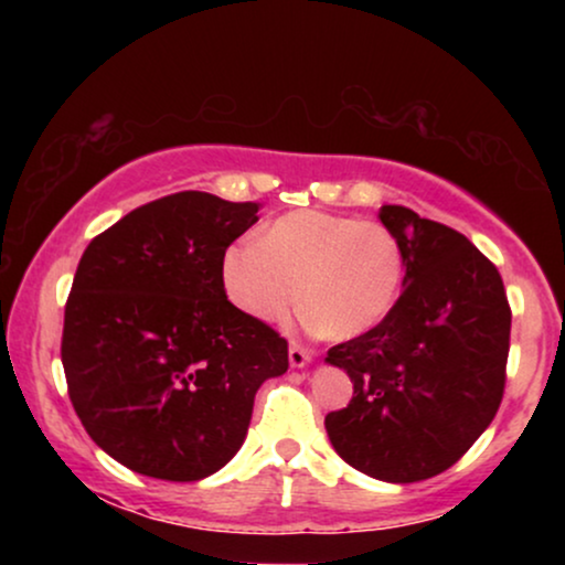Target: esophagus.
<instances>
[{
  "mask_svg": "<svg viewBox=\"0 0 565 565\" xmlns=\"http://www.w3.org/2000/svg\"><path fill=\"white\" fill-rule=\"evenodd\" d=\"M288 358H290V365L292 367H306L308 362H311V358H313V350H308V347L298 344V342H290Z\"/></svg>",
  "mask_w": 565,
  "mask_h": 565,
  "instance_id": "esophagus-1",
  "label": "esophagus"
}]
</instances>
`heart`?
Listing matches in <instances>:
<instances>
[{"mask_svg":"<svg viewBox=\"0 0 565 565\" xmlns=\"http://www.w3.org/2000/svg\"><path fill=\"white\" fill-rule=\"evenodd\" d=\"M404 273V246L385 223L323 211L280 215L221 259L223 290L236 308L277 321L298 303L300 285L306 321L329 339L375 329L396 306Z\"/></svg>","mask_w":565,"mask_h":565,"instance_id":"b5f03b06","label":"heart"}]
</instances>
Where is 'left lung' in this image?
<instances>
[{
    "label": "left lung",
    "mask_w": 565,
    "mask_h": 565,
    "mask_svg": "<svg viewBox=\"0 0 565 565\" xmlns=\"http://www.w3.org/2000/svg\"><path fill=\"white\" fill-rule=\"evenodd\" d=\"M377 215L404 246V290L375 329L327 352L354 393L323 424L352 468L414 483L458 462L497 416L512 308L497 265L458 231L404 205Z\"/></svg>",
    "instance_id": "left-lung-1"
}]
</instances>
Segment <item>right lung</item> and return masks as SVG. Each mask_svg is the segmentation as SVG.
Segmentation results:
<instances>
[{
	"mask_svg": "<svg viewBox=\"0 0 565 565\" xmlns=\"http://www.w3.org/2000/svg\"><path fill=\"white\" fill-rule=\"evenodd\" d=\"M259 203L184 190L95 236L64 308L61 362L87 435L122 466L200 481L249 429L254 393L288 370V342L226 298L223 252Z\"/></svg>",
	"mask_w": 565,
	"mask_h": 565,
	"instance_id": "add662e5",
	"label": "right lung"
}]
</instances>
